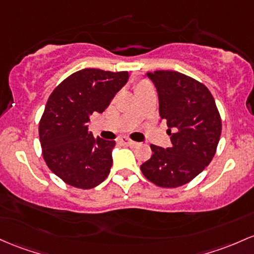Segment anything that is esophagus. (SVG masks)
Wrapping results in <instances>:
<instances>
[{
  "label": "esophagus",
  "instance_id": "obj_1",
  "mask_svg": "<svg viewBox=\"0 0 254 254\" xmlns=\"http://www.w3.org/2000/svg\"><path fill=\"white\" fill-rule=\"evenodd\" d=\"M121 142L123 144H125V146H127V147H136V146H137V142L130 140V138H127V137H123Z\"/></svg>",
  "mask_w": 254,
  "mask_h": 254
}]
</instances>
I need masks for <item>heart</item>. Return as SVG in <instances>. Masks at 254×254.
I'll list each match as a JSON object with an SVG mask.
<instances>
[{
	"label": "heart",
	"mask_w": 254,
	"mask_h": 254,
	"mask_svg": "<svg viewBox=\"0 0 254 254\" xmlns=\"http://www.w3.org/2000/svg\"><path fill=\"white\" fill-rule=\"evenodd\" d=\"M147 85H149L148 82H146V80H141V82H138L137 84H136V90L144 88V86H147Z\"/></svg>",
	"instance_id": "heart-1"
}]
</instances>
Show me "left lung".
Returning <instances> with one entry per match:
<instances>
[{"label": "left lung", "mask_w": 254, "mask_h": 254, "mask_svg": "<svg viewBox=\"0 0 254 254\" xmlns=\"http://www.w3.org/2000/svg\"><path fill=\"white\" fill-rule=\"evenodd\" d=\"M159 97V114L168 124L172 146L150 144L152 157L141 165L147 180L163 188L190 182L212 160L222 121L212 94L202 83L176 71L147 72Z\"/></svg>", "instance_id": "1"}]
</instances>
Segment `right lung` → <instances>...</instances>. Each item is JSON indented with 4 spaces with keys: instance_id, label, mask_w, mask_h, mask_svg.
<instances>
[{
    "instance_id": "1",
    "label": "right lung",
    "mask_w": 254,
    "mask_h": 254,
    "mask_svg": "<svg viewBox=\"0 0 254 254\" xmlns=\"http://www.w3.org/2000/svg\"><path fill=\"white\" fill-rule=\"evenodd\" d=\"M127 79V71L84 68L63 80L49 96L40 122L42 152L48 168L67 185L91 189L110 174L116 141L95 138L88 124Z\"/></svg>"
}]
</instances>
